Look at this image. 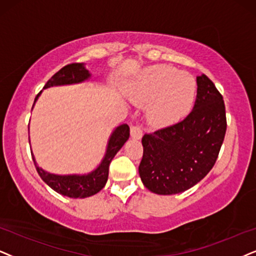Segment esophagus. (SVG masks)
I'll return each mask as SVG.
<instances>
[{
	"label": "esophagus",
	"instance_id": "obj_1",
	"mask_svg": "<svg viewBox=\"0 0 256 256\" xmlns=\"http://www.w3.org/2000/svg\"><path fill=\"white\" fill-rule=\"evenodd\" d=\"M143 136V130L139 125H132L131 126V137L134 139H140Z\"/></svg>",
	"mask_w": 256,
	"mask_h": 256
}]
</instances>
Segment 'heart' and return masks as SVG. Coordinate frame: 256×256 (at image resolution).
Instances as JSON below:
<instances>
[{
  "label": "heart",
  "instance_id": "obj_1",
  "mask_svg": "<svg viewBox=\"0 0 256 256\" xmlns=\"http://www.w3.org/2000/svg\"><path fill=\"white\" fill-rule=\"evenodd\" d=\"M195 90V80L190 74L166 64H157L142 73L130 94L138 104L152 102L148 108V120L156 125H168L186 114Z\"/></svg>",
  "mask_w": 256,
  "mask_h": 256
}]
</instances>
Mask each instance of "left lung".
Returning <instances> with one entry per match:
<instances>
[{
	"mask_svg": "<svg viewBox=\"0 0 256 256\" xmlns=\"http://www.w3.org/2000/svg\"><path fill=\"white\" fill-rule=\"evenodd\" d=\"M197 96L183 120L142 138V182L158 195H174L195 186L218 160L227 130L223 96L206 74L197 76Z\"/></svg>",
	"mask_w": 256,
	"mask_h": 256,
	"instance_id": "1",
	"label": "left lung"
}]
</instances>
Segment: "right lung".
Listing matches in <instances>:
<instances>
[{"label":"right lung","instance_id":"add662e5","mask_svg":"<svg viewBox=\"0 0 256 256\" xmlns=\"http://www.w3.org/2000/svg\"><path fill=\"white\" fill-rule=\"evenodd\" d=\"M90 76V74L82 64H70L62 67L59 72L54 74L48 80L46 85L44 86V88H48V87L52 86L82 82L88 79ZM40 93L35 98V102H36ZM128 137H130V128H128V125L122 124L118 126L112 134L111 138H110L108 150H106V154L102 164L94 171H92L88 174H82V176H79V174L59 176V174L46 172V171L42 170L41 168L36 166L33 154H32V157H33L35 168H36L38 174H40L42 180L47 183L54 192H59L64 196L72 197V198H85V197L92 196L99 192L105 186L106 182H108V168L110 164H111V160L116 156V154L120 150L122 145L125 144Z\"/></svg>","mask_w":256,"mask_h":256}]
</instances>
